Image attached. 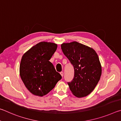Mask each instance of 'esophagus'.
<instances>
[{
  "instance_id": "1",
  "label": "esophagus",
  "mask_w": 121,
  "mask_h": 121,
  "mask_svg": "<svg viewBox=\"0 0 121 121\" xmlns=\"http://www.w3.org/2000/svg\"><path fill=\"white\" fill-rule=\"evenodd\" d=\"M60 75H61V76L63 77V72H61L60 73Z\"/></svg>"
}]
</instances>
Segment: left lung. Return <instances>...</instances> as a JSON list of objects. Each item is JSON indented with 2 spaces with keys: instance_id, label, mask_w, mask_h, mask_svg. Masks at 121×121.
Wrapping results in <instances>:
<instances>
[{
  "instance_id": "obj_1",
  "label": "left lung",
  "mask_w": 121,
  "mask_h": 121,
  "mask_svg": "<svg viewBox=\"0 0 121 121\" xmlns=\"http://www.w3.org/2000/svg\"><path fill=\"white\" fill-rule=\"evenodd\" d=\"M61 47L75 69L73 80L68 83L69 89L75 97H86L93 91L101 75L97 53L93 48L77 42L64 43Z\"/></svg>"
}]
</instances>
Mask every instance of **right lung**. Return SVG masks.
<instances>
[{
	"instance_id": "right-lung-1",
	"label": "right lung",
	"mask_w": 121,
	"mask_h": 121,
	"mask_svg": "<svg viewBox=\"0 0 121 121\" xmlns=\"http://www.w3.org/2000/svg\"><path fill=\"white\" fill-rule=\"evenodd\" d=\"M57 47L54 43L42 42L22 56L20 75L26 88L32 95L39 97L46 95L62 78L49 61Z\"/></svg>"
}]
</instances>
